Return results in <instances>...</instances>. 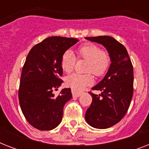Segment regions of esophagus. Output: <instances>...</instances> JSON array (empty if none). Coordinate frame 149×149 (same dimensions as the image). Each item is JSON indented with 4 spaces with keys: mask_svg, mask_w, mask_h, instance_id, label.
Here are the masks:
<instances>
[{
    "mask_svg": "<svg viewBox=\"0 0 149 149\" xmlns=\"http://www.w3.org/2000/svg\"><path fill=\"white\" fill-rule=\"evenodd\" d=\"M72 96L75 97H79V96L81 95V93H80V92H78V91H75V90H72Z\"/></svg>",
    "mask_w": 149,
    "mask_h": 149,
    "instance_id": "34e87169",
    "label": "esophagus"
}]
</instances>
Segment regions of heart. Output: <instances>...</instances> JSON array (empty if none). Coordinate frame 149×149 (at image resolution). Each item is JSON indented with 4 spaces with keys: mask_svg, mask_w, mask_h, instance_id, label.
Listing matches in <instances>:
<instances>
[{
    "mask_svg": "<svg viewBox=\"0 0 149 149\" xmlns=\"http://www.w3.org/2000/svg\"><path fill=\"white\" fill-rule=\"evenodd\" d=\"M77 56L87 60L86 71L91 72L96 76L104 74L109 68L111 59L108 53L101 51L100 48L94 44H86L80 46L77 51ZM76 63V57L71 51H66L61 58V67L66 73L72 71ZM93 83V78L90 73H74L65 79V84L69 87L77 91H82L86 86Z\"/></svg>",
    "mask_w": 149,
    "mask_h": 149,
    "instance_id": "b5f03b06",
    "label": "heart"
}]
</instances>
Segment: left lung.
<instances>
[{"label": "left lung", "mask_w": 149, "mask_h": 149, "mask_svg": "<svg viewBox=\"0 0 149 149\" xmlns=\"http://www.w3.org/2000/svg\"><path fill=\"white\" fill-rule=\"evenodd\" d=\"M85 38L103 45L111 59L106 75L92 88L101 93H90L93 100L85 114L86 121L91 127L106 129L119 122L129 108L133 96V66L127 49L113 37Z\"/></svg>", "instance_id": "left-lung-1"}]
</instances>
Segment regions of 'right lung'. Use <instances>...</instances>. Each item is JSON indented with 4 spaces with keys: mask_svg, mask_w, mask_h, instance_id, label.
Returning a JSON list of instances; mask_svg holds the SVG:
<instances>
[{
    "mask_svg": "<svg viewBox=\"0 0 149 149\" xmlns=\"http://www.w3.org/2000/svg\"><path fill=\"white\" fill-rule=\"evenodd\" d=\"M73 38L52 36L34 46L28 54L20 81L18 98L27 121L41 131L56 128L62 121L63 107L72 98L70 88L52 93L63 83L61 58L78 42Z\"/></svg>",
    "mask_w": 149,
    "mask_h": 149,
    "instance_id": "right-lung-1",
    "label": "right lung"
}]
</instances>
